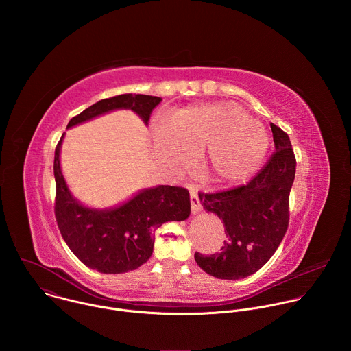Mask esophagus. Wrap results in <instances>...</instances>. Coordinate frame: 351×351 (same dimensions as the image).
<instances>
[{
  "label": "esophagus",
  "mask_w": 351,
  "mask_h": 351,
  "mask_svg": "<svg viewBox=\"0 0 351 351\" xmlns=\"http://www.w3.org/2000/svg\"><path fill=\"white\" fill-rule=\"evenodd\" d=\"M190 204H191V213L193 214H195V213L202 210V203H199L198 194L193 189H190Z\"/></svg>",
  "instance_id": "34e87169"
}]
</instances>
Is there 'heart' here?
Instances as JSON below:
<instances>
[{"label":"heart","instance_id":"b5f03b06","mask_svg":"<svg viewBox=\"0 0 351 351\" xmlns=\"http://www.w3.org/2000/svg\"><path fill=\"white\" fill-rule=\"evenodd\" d=\"M157 158L173 171L202 153L206 172L222 183L252 176L264 161L269 138L264 125L233 101L195 104L171 121L156 119L149 130Z\"/></svg>","mask_w":351,"mask_h":351}]
</instances>
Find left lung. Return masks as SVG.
Returning <instances> with one entry per match:
<instances>
[{"mask_svg":"<svg viewBox=\"0 0 351 351\" xmlns=\"http://www.w3.org/2000/svg\"><path fill=\"white\" fill-rule=\"evenodd\" d=\"M271 129L275 152L252 180L198 194L204 208L222 219L226 240L219 253H195L194 260L218 279H241L257 272L274 256L287 230L295 157L287 133L274 123Z\"/></svg>","mask_w":351,"mask_h":351,"instance_id":"left-lung-1","label":"left lung"}]
</instances>
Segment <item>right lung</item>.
I'll return each instance as SVG.
<instances>
[{"label": "right lung", "instance_id": "right-lung-1", "mask_svg": "<svg viewBox=\"0 0 351 351\" xmlns=\"http://www.w3.org/2000/svg\"><path fill=\"white\" fill-rule=\"evenodd\" d=\"M162 101L160 97L121 94L86 108L73 117L68 128L106 112L128 108L144 123ZM64 134L56 147V219L72 253L88 268L103 274H123L137 269L153 254L154 232L168 221H184L190 215V195L184 187L157 186L136 194L112 210H91L75 199L60 165Z\"/></svg>", "mask_w": 351, "mask_h": 351}]
</instances>
